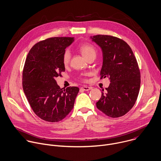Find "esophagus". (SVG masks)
Wrapping results in <instances>:
<instances>
[{
	"instance_id": "1",
	"label": "esophagus",
	"mask_w": 161,
	"mask_h": 161,
	"mask_svg": "<svg viewBox=\"0 0 161 161\" xmlns=\"http://www.w3.org/2000/svg\"><path fill=\"white\" fill-rule=\"evenodd\" d=\"M92 88V87H89V86H83L81 88V90H84V91H88V90H91Z\"/></svg>"
}]
</instances>
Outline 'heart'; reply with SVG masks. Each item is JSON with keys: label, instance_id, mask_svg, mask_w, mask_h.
Segmentation results:
<instances>
[{"label": "heart", "instance_id": "b5f03b06", "mask_svg": "<svg viewBox=\"0 0 161 161\" xmlns=\"http://www.w3.org/2000/svg\"><path fill=\"white\" fill-rule=\"evenodd\" d=\"M80 50L82 55L88 60L92 57H95L97 50L94 46L89 43H85L80 46ZM71 59V53L68 49H66L63 56V63L64 66H68Z\"/></svg>", "mask_w": 161, "mask_h": 161}]
</instances>
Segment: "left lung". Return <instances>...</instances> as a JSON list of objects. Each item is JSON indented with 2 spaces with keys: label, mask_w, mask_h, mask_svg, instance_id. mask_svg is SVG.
<instances>
[{
  "label": "left lung",
  "mask_w": 161,
  "mask_h": 161,
  "mask_svg": "<svg viewBox=\"0 0 161 161\" xmlns=\"http://www.w3.org/2000/svg\"><path fill=\"white\" fill-rule=\"evenodd\" d=\"M102 49L103 63L100 78L110 84L102 92L97 108L111 118L126 114L135 103L140 87V72L133 52L124 40L110 35L90 36ZM103 91V89H102Z\"/></svg>",
  "instance_id": "obj_1"
}]
</instances>
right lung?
Listing matches in <instances>:
<instances>
[{"instance_id": "obj_1", "label": "right lung", "mask_w": 161, "mask_h": 161, "mask_svg": "<svg viewBox=\"0 0 161 161\" xmlns=\"http://www.w3.org/2000/svg\"><path fill=\"white\" fill-rule=\"evenodd\" d=\"M73 37H52L36 43L30 50L23 71V88L35 114L48 122H59L73 109L79 88L63 90L56 78L65 71L63 56Z\"/></svg>"}]
</instances>
